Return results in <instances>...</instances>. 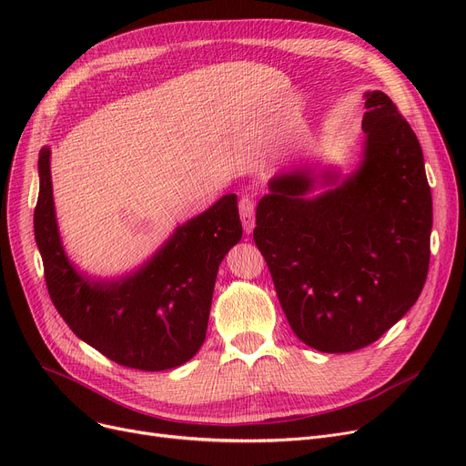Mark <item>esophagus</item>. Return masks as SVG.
<instances>
[{"label": "esophagus", "mask_w": 466, "mask_h": 466, "mask_svg": "<svg viewBox=\"0 0 466 466\" xmlns=\"http://www.w3.org/2000/svg\"><path fill=\"white\" fill-rule=\"evenodd\" d=\"M239 217H241L243 230L251 234L255 228V202L251 198H248V196L239 200Z\"/></svg>", "instance_id": "34e87169"}]
</instances>
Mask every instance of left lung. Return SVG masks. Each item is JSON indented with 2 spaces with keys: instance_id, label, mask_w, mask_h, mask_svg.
Segmentation results:
<instances>
[{
  "instance_id": "8db88e82",
  "label": "left lung",
  "mask_w": 466,
  "mask_h": 466,
  "mask_svg": "<svg viewBox=\"0 0 466 466\" xmlns=\"http://www.w3.org/2000/svg\"><path fill=\"white\" fill-rule=\"evenodd\" d=\"M364 97L362 158L351 174L283 171L257 206L253 239L287 321L323 353L383 336L420 299L429 272L432 196L421 145L387 94ZM317 186L328 188L309 197Z\"/></svg>"
}]
</instances>
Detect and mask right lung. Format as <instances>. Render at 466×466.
Instances as JSON below:
<instances>
[{
  "instance_id": "1",
  "label": "right lung",
  "mask_w": 466,
  "mask_h": 466,
  "mask_svg": "<svg viewBox=\"0 0 466 466\" xmlns=\"http://www.w3.org/2000/svg\"><path fill=\"white\" fill-rule=\"evenodd\" d=\"M37 167L35 241L48 295L67 327L128 369L160 372L190 360L206 339L218 264L243 234L236 194L179 225L137 270L100 279L77 270L64 251L48 147Z\"/></svg>"
}]
</instances>
